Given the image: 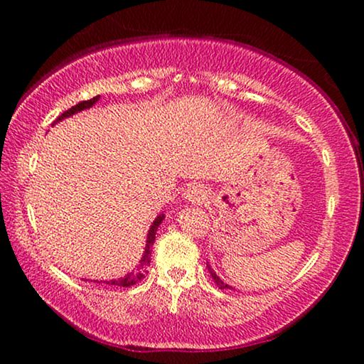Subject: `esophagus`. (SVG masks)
<instances>
[{"label": "esophagus", "instance_id": "esophagus-1", "mask_svg": "<svg viewBox=\"0 0 364 364\" xmlns=\"http://www.w3.org/2000/svg\"><path fill=\"white\" fill-rule=\"evenodd\" d=\"M183 197H186V200H188L191 203H197V205H200V203L208 200L207 187L202 186V183L193 182L186 188V192H183Z\"/></svg>", "mask_w": 364, "mask_h": 364}]
</instances>
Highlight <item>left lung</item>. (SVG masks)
<instances>
[{"label":"left lung","instance_id":"8db88e82","mask_svg":"<svg viewBox=\"0 0 364 364\" xmlns=\"http://www.w3.org/2000/svg\"><path fill=\"white\" fill-rule=\"evenodd\" d=\"M207 268H208V272H210V275H212V278H213V282H215V283H217V287H218V288H220V290H223V288H232V287H228V285H227V283H223V282L220 280V278H218V277H217V273H215V272H213V268H212L210 265H208V263H207Z\"/></svg>","mask_w":364,"mask_h":364}]
</instances>
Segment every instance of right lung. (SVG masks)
<instances>
[{"mask_svg": "<svg viewBox=\"0 0 364 364\" xmlns=\"http://www.w3.org/2000/svg\"><path fill=\"white\" fill-rule=\"evenodd\" d=\"M99 101V96H96V97H92V99H87V101H82V102H79V104H76V106H73L71 109H68V111H64L61 116H59L56 121L53 122V126L56 122H59V121H63V119H66V117H69V116H73V114H76V112H79V111H84V109H89V107H92L94 104H96ZM164 213H161V215H159L156 220H154V223L151 225V230H149V233H147V243H146V250H144V253H142V258H141V262H139V265H137V268L134 272H131V273H127L126 277H122V278H117V280H109V282H106L107 285H117V287H132V285H136L137 282H141L144 277V268H146L147 265H151V247L154 245V240H156V233H157V227L161 225L162 223V220H164Z\"/></svg>", "mask_w": 364, "mask_h": 364, "instance_id": "obj_1", "label": "right lung"}]
</instances>
